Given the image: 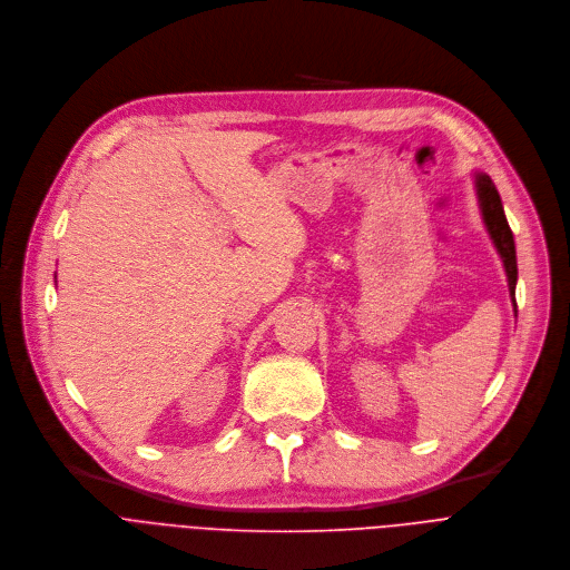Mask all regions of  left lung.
Returning a JSON list of instances; mask_svg holds the SVG:
<instances>
[{"label": "left lung", "mask_w": 570, "mask_h": 570, "mask_svg": "<svg viewBox=\"0 0 570 570\" xmlns=\"http://www.w3.org/2000/svg\"><path fill=\"white\" fill-rule=\"evenodd\" d=\"M474 184H476V195H479V206H481V215L485 222V229L503 261L505 267V276H508V287H510V296L514 301V289H517V249H514V238L510 232V224L505 219L503 213V204H501V195L494 186V181L485 175V173H476L474 175Z\"/></svg>", "instance_id": "obj_1"}]
</instances>
